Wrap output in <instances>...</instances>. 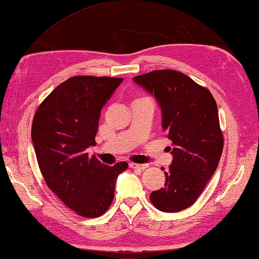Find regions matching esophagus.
I'll use <instances>...</instances> for the list:
<instances>
[{
    "mask_svg": "<svg viewBox=\"0 0 259 259\" xmlns=\"http://www.w3.org/2000/svg\"><path fill=\"white\" fill-rule=\"evenodd\" d=\"M129 166L131 168H139V170H145L148 167V164H138V163H130Z\"/></svg>",
    "mask_w": 259,
    "mask_h": 259,
    "instance_id": "obj_1",
    "label": "esophagus"
}]
</instances>
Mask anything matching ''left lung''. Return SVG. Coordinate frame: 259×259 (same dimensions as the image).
<instances>
[{
  "label": "left lung",
  "instance_id": "left-lung-1",
  "mask_svg": "<svg viewBox=\"0 0 259 259\" xmlns=\"http://www.w3.org/2000/svg\"><path fill=\"white\" fill-rule=\"evenodd\" d=\"M133 80L156 100L163 131L173 144L164 188L149 198L157 209L177 213L195 203L219 165L223 136L218 105L208 89L175 70H156Z\"/></svg>",
  "mask_w": 259,
  "mask_h": 259
}]
</instances>
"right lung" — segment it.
<instances>
[{
	"label": "right lung",
	"mask_w": 259,
	"mask_h": 259,
	"mask_svg": "<svg viewBox=\"0 0 259 259\" xmlns=\"http://www.w3.org/2000/svg\"><path fill=\"white\" fill-rule=\"evenodd\" d=\"M123 78L76 76L59 84L39 105L31 126L37 162L50 189L83 218L110 207L115 182L128 163L105 165L87 148L95 146L101 112Z\"/></svg>",
	"instance_id": "obj_1"
}]
</instances>
